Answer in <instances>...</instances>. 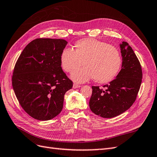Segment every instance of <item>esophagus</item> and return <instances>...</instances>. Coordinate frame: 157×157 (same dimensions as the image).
I'll use <instances>...</instances> for the list:
<instances>
[{
	"instance_id": "obj_1",
	"label": "esophagus",
	"mask_w": 157,
	"mask_h": 157,
	"mask_svg": "<svg viewBox=\"0 0 157 157\" xmlns=\"http://www.w3.org/2000/svg\"><path fill=\"white\" fill-rule=\"evenodd\" d=\"M80 85H78V84H73V88H80Z\"/></svg>"
}]
</instances>
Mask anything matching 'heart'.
<instances>
[{
	"mask_svg": "<svg viewBox=\"0 0 157 157\" xmlns=\"http://www.w3.org/2000/svg\"><path fill=\"white\" fill-rule=\"evenodd\" d=\"M74 47V50L66 48L61 51L60 63L65 72L73 73L83 63L85 67L71 76L75 82L82 83L94 78L96 82L106 83L119 73L122 57L115 47L91 38L78 40Z\"/></svg>",
	"mask_w": 157,
	"mask_h": 157,
	"instance_id": "heart-1",
	"label": "heart"
}]
</instances>
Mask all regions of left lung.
Returning <instances> with one entry per match:
<instances>
[{"instance_id": "1", "label": "left lung", "mask_w": 157, "mask_h": 157, "mask_svg": "<svg viewBox=\"0 0 157 157\" xmlns=\"http://www.w3.org/2000/svg\"><path fill=\"white\" fill-rule=\"evenodd\" d=\"M122 69L115 79L104 88L92 86L89 105L91 111L103 118H113L128 110L136 101L142 80L139 59L126 42L120 44Z\"/></svg>"}]
</instances>
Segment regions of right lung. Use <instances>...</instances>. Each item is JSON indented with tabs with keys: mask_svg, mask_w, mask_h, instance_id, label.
Here are the masks:
<instances>
[{
	"mask_svg": "<svg viewBox=\"0 0 157 157\" xmlns=\"http://www.w3.org/2000/svg\"><path fill=\"white\" fill-rule=\"evenodd\" d=\"M64 39L39 38L28 44L19 57L12 86L20 105L35 119L48 121L61 113L66 92L73 82L61 67Z\"/></svg>",
	"mask_w": 157,
	"mask_h": 157,
	"instance_id": "add662e5",
	"label": "right lung"
}]
</instances>
